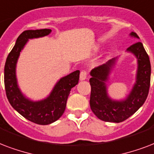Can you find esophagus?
<instances>
[{
	"label": "esophagus",
	"instance_id": "esophagus-1",
	"mask_svg": "<svg viewBox=\"0 0 154 154\" xmlns=\"http://www.w3.org/2000/svg\"><path fill=\"white\" fill-rule=\"evenodd\" d=\"M87 76H88V73H87V71H82L80 72V75H79V79H80L81 81L85 80L86 79H87Z\"/></svg>",
	"mask_w": 154,
	"mask_h": 154
}]
</instances>
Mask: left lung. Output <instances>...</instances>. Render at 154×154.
Segmentation results:
<instances>
[{"instance_id": "8db88e82", "label": "left lung", "mask_w": 154, "mask_h": 154, "mask_svg": "<svg viewBox=\"0 0 154 154\" xmlns=\"http://www.w3.org/2000/svg\"><path fill=\"white\" fill-rule=\"evenodd\" d=\"M131 37L139 39L136 33L132 32ZM137 61L136 82L132 90L125 98L116 100L108 96L106 83L109 79L111 71L115 66L117 58H112L106 63L91 70L90 75L91 109L97 117L107 122H122L133 115L145 103L150 86L151 65L149 55L143 44L136 42L127 49Z\"/></svg>"}]
</instances>
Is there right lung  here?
<instances>
[{
  "label": "right lung",
  "mask_w": 154,
  "mask_h": 154,
  "mask_svg": "<svg viewBox=\"0 0 154 154\" xmlns=\"http://www.w3.org/2000/svg\"><path fill=\"white\" fill-rule=\"evenodd\" d=\"M51 32L50 29H29L22 32L7 57L5 65V88L9 103L26 119L42 125H50L62 116L66 109V100L71 88L78 84L79 79V70L64 76L56 83L46 98L38 101L27 98L20 90L16 67L21 51L29 39L47 36Z\"/></svg>",
  "instance_id": "right-lung-1"
}]
</instances>
